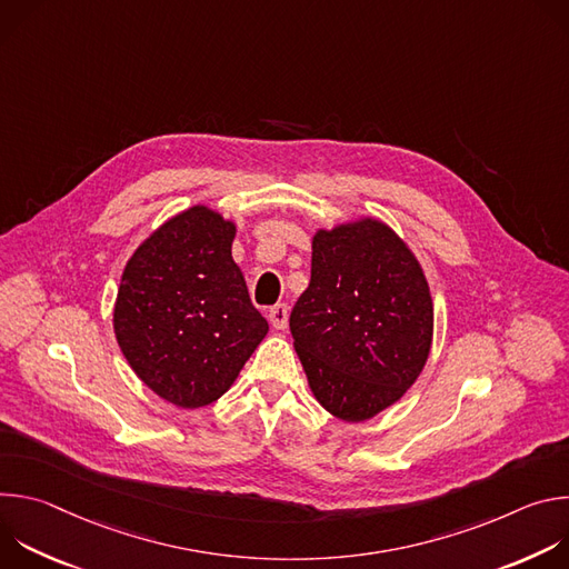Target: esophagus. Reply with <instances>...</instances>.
<instances>
[{
    "mask_svg": "<svg viewBox=\"0 0 569 569\" xmlns=\"http://www.w3.org/2000/svg\"><path fill=\"white\" fill-rule=\"evenodd\" d=\"M268 319L272 323V329L283 331L288 327V306L286 303H277L268 310Z\"/></svg>",
    "mask_w": 569,
    "mask_h": 569,
    "instance_id": "esophagus-1",
    "label": "esophagus"
}]
</instances>
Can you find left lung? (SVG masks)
I'll list each match as a JSON object with an SVG mask.
<instances>
[{"label":"left lung","mask_w":569,"mask_h":569,"mask_svg":"<svg viewBox=\"0 0 569 569\" xmlns=\"http://www.w3.org/2000/svg\"><path fill=\"white\" fill-rule=\"evenodd\" d=\"M290 333L329 415L362 423L391 408L421 376L435 333L430 286L408 242L373 216L319 227Z\"/></svg>","instance_id":"8db88e82"}]
</instances>
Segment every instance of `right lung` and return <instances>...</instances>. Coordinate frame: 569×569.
Here are the masks:
<instances>
[{
	"label": "right lung",
	"mask_w": 569,
	"mask_h": 569,
	"mask_svg": "<svg viewBox=\"0 0 569 569\" xmlns=\"http://www.w3.org/2000/svg\"><path fill=\"white\" fill-rule=\"evenodd\" d=\"M236 222L193 204L128 259L112 327L137 378L182 410L218 400L268 336L231 257Z\"/></svg>",
	"instance_id": "1"
}]
</instances>
